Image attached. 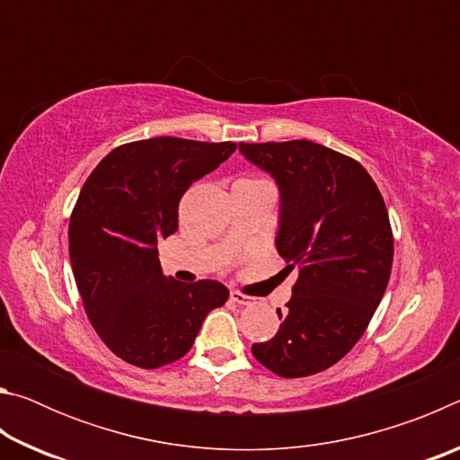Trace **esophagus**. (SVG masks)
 Returning <instances> with one entry per match:
<instances>
[{
	"mask_svg": "<svg viewBox=\"0 0 460 460\" xmlns=\"http://www.w3.org/2000/svg\"><path fill=\"white\" fill-rule=\"evenodd\" d=\"M231 300H233V302H237V305H241V306H249V305H253V298H249V296L241 294V292H231Z\"/></svg>",
	"mask_w": 460,
	"mask_h": 460,
	"instance_id": "34e87169",
	"label": "esophagus"
}]
</instances>
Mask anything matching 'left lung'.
Listing matches in <instances>:
<instances>
[{
  "label": "left lung",
  "mask_w": 460,
  "mask_h": 460,
  "mask_svg": "<svg viewBox=\"0 0 460 460\" xmlns=\"http://www.w3.org/2000/svg\"><path fill=\"white\" fill-rule=\"evenodd\" d=\"M239 152L278 182L276 249L298 268L276 337L252 353L279 377L314 376L351 351L384 298L394 261L384 197L359 162L308 139Z\"/></svg>",
  "instance_id": "8db88e82"
}]
</instances>
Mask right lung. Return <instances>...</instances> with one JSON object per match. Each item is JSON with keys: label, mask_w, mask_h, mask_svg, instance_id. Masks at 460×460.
<instances>
[{"label": "right lung", "mask_w": 460, "mask_h": 460, "mask_svg": "<svg viewBox=\"0 0 460 460\" xmlns=\"http://www.w3.org/2000/svg\"><path fill=\"white\" fill-rule=\"evenodd\" d=\"M235 147L139 139L109 152L83 184L68 225L75 282L101 341L136 367L181 359L205 316L229 298L217 279L184 284L162 274L158 241L178 229V202L189 186Z\"/></svg>", "instance_id": "1"}]
</instances>
